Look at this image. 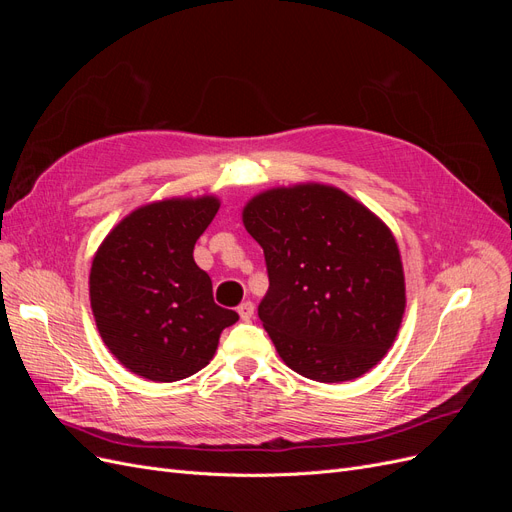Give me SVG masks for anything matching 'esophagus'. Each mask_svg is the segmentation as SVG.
<instances>
[{
  "mask_svg": "<svg viewBox=\"0 0 512 512\" xmlns=\"http://www.w3.org/2000/svg\"><path fill=\"white\" fill-rule=\"evenodd\" d=\"M237 312H239L241 320H252V316H254V303H252V301L241 303V305L237 307Z\"/></svg>",
  "mask_w": 512,
  "mask_h": 512,
  "instance_id": "1",
  "label": "esophagus"
}]
</instances>
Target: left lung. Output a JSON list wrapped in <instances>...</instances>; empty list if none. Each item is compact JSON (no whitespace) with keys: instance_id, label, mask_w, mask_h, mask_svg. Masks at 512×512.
<instances>
[{"instance_id":"1","label":"left lung","mask_w":512,"mask_h":512,"mask_svg":"<svg viewBox=\"0 0 512 512\" xmlns=\"http://www.w3.org/2000/svg\"><path fill=\"white\" fill-rule=\"evenodd\" d=\"M243 226L265 252L258 318L282 361L316 382H346L382 361L406 309L393 232L359 200L322 183L254 196Z\"/></svg>"}]
</instances>
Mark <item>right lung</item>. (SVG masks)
I'll use <instances>...</instances> for the list:
<instances>
[{
    "label": "right lung",
    "mask_w": 512,
    "mask_h": 512,
    "mask_svg": "<svg viewBox=\"0 0 512 512\" xmlns=\"http://www.w3.org/2000/svg\"><path fill=\"white\" fill-rule=\"evenodd\" d=\"M220 200L168 198L126 215L91 262L89 299L102 342L132 374L183 380L209 365L239 314L213 301L194 245Z\"/></svg>",
    "instance_id": "1"
}]
</instances>
